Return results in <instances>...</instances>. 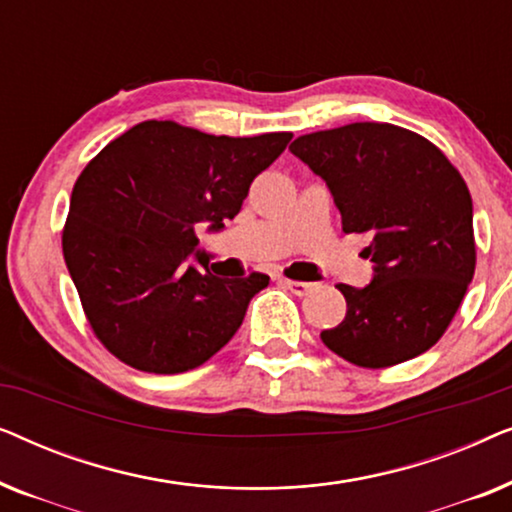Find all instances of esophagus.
Returning a JSON list of instances; mask_svg holds the SVG:
<instances>
[{"label":"esophagus","mask_w":512,"mask_h":512,"mask_svg":"<svg viewBox=\"0 0 512 512\" xmlns=\"http://www.w3.org/2000/svg\"><path fill=\"white\" fill-rule=\"evenodd\" d=\"M279 282H282L286 289H291L293 293H296V296H307V293L314 289V284H310V282H296V279H279Z\"/></svg>","instance_id":"obj_1"}]
</instances>
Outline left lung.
Wrapping results in <instances>:
<instances>
[{"mask_svg": "<svg viewBox=\"0 0 512 512\" xmlns=\"http://www.w3.org/2000/svg\"><path fill=\"white\" fill-rule=\"evenodd\" d=\"M326 181L345 233L368 235L375 265L363 289L340 284L342 324L324 345L361 368L424 354L450 326L475 272L473 202L445 153L391 123H349L291 146Z\"/></svg>", "mask_w": 512, "mask_h": 512, "instance_id": "8db88e82", "label": "left lung"}]
</instances>
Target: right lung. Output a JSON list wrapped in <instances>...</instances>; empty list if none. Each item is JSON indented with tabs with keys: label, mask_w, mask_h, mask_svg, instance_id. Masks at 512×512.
<instances>
[{
	"label": "right lung",
	"mask_w": 512,
	"mask_h": 512,
	"mask_svg": "<svg viewBox=\"0 0 512 512\" xmlns=\"http://www.w3.org/2000/svg\"><path fill=\"white\" fill-rule=\"evenodd\" d=\"M291 132L216 137L174 121H144L109 142L76 179L62 254L97 340L156 375L186 373L233 338L268 275L200 272L195 226L242 209L251 181Z\"/></svg>",
	"instance_id": "add662e5"
}]
</instances>
